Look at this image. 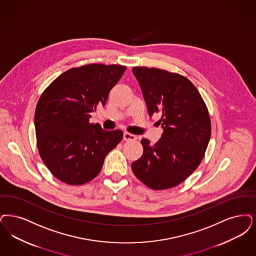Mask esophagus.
Segmentation results:
<instances>
[{
    "instance_id": "1",
    "label": "esophagus",
    "mask_w": 256,
    "mask_h": 256,
    "mask_svg": "<svg viewBox=\"0 0 256 256\" xmlns=\"http://www.w3.org/2000/svg\"><path fill=\"white\" fill-rule=\"evenodd\" d=\"M136 139H137V137L132 133L124 132V141H134Z\"/></svg>"
}]
</instances>
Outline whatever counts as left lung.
<instances>
[{
	"mask_svg": "<svg viewBox=\"0 0 256 256\" xmlns=\"http://www.w3.org/2000/svg\"><path fill=\"white\" fill-rule=\"evenodd\" d=\"M150 116L162 114L163 133L150 144L143 138L144 152L132 164L133 174L152 190L182 183L201 163L210 139V120L204 100L188 79L159 68L136 66Z\"/></svg>",
	"mask_w": 256,
	"mask_h": 256,
	"instance_id": "1",
	"label": "left lung"
}]
</instances>
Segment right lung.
I'll return each mask as SVG.
<instances>
[{
	"label": "right lung",
	"mask_w": 256,
	"mask_h": 256,
	"mask_svg": "<svg viewBox=\"0 0 256 256\" xmlns=\"http://www.w3.org/2000/svg\"><path fill=\"white\" fill-rule=\"evenodd\" d=\"M126 68L101 64L70 68L42 94L34 116L37 146L42 162L62 182L92 181L123 139L122 130H104L90 118L97 106L106 104Z\"/></svg>",
	"instance_id": "1"
}]
</instances>
